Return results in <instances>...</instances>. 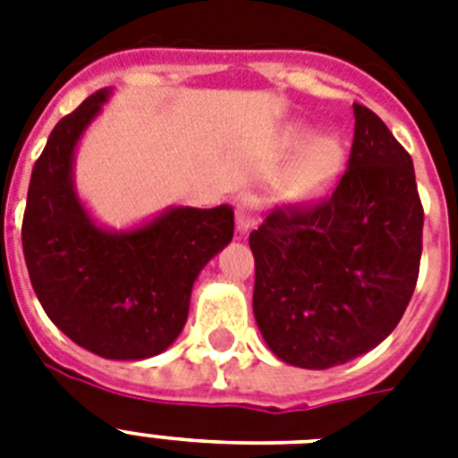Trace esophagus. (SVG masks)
Wrapping results in <instances>:
<instances>
[{
  "label": "esophagus",
  "mask_w": 458,
  "mask_h": 458,
  "mask_svg": "<svg viewBox=\"0 0 458 458\" xmlns=\"http://www.w3.org/2000/svg\"><path fill=\"white\" fill-rule=\"evenodd\" d=\"M235 223L240 233H247L259 223V201L254 197H242L237 201V214Z\"/></svg>",
  "instance_id": "34e87169"
}]
</instances>
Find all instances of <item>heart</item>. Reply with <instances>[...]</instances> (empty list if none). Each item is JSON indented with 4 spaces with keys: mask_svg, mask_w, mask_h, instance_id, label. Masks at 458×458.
I'll list each match as a JSON object with an SVG mask.
<instances>
[{
    "mask_svg": "<svg viewBox=\"0 0 458 458\" xmlns=\"http://www.w3.org/2000/svg\"><path fill=\"white\" fill-rule=\"evenodd\" d=\"M342 161L340 147L335 140H316L309 149V158H306L304 175H301V185L304 187H316L320 182H326Z\"/></svg>",
    "mask_w": 458,
    "mask_h": 458,
    "instance_id": "obj_1",
    "label": "heart"
}]
</instances>
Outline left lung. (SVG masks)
I'll return each instance as SVG.
<instances>
[{
	"label": "left lung",
	"mask_w": 458,
	"mask_h": 458,
	"mask_svg": "<svg viewBox=\"0 0 458 458\" xmlns=\"http://www.w3.org/2000/svg\"><path fill=\"white\" fill-rule=\"evenodd\" d=\"M354 142L326 199L251 230L254 316L280 361L323 370L377 347L411 301L423 251L413 161L354 104Z\"/></svg>",
	"instance_id": "obj_1"
}]
</instances>
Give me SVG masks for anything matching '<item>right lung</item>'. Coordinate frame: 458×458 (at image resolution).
I'll return each instance as SVG.
<instances>
[{"instance_id":"add662e5","label":"right lung","mask_w":458,"mask_h":458,"mask_svg":"<svg viewBox=\"0 0 458 458\" xmlns=\"http://www.w3.org/2000/svg\"><path fill=\"white\" fill-rule=\"evenodd\" d=\"M99 89L54 125L23 214L25 266L61 333L104 359L161 354L180 335L199 271L233 240V208L175 207L135 230L99 228L73 190L78 140L106 102Z\"/></svg>"}]
</instances>
